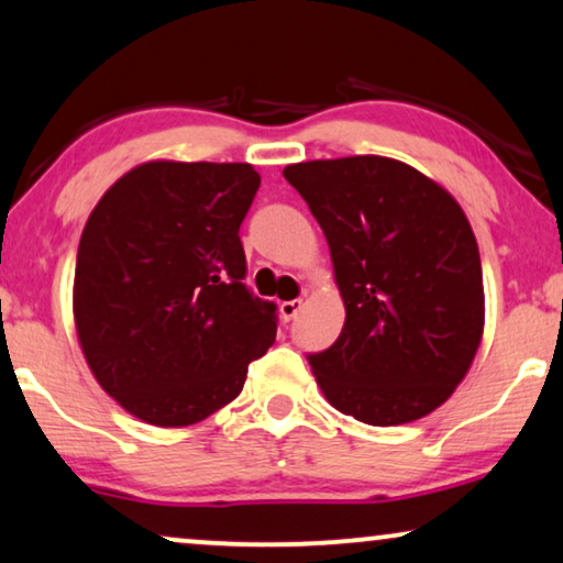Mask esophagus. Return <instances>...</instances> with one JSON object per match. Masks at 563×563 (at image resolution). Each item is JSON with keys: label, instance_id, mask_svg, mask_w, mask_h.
<instances>
[{"label": "esophagus", "instance_id": "obj_1", "mask_svg": "<svg viewBox=\"0 0 563 563\" xmlns=\"http://www.w3.org/2000/svg\"><path fill=\"white\" fill-rule=\"evenodd\" d=\"M299 309H301V299H289V301H282V305H279V314H282V320H284V322L295 320Z\"/></svg>", "mask_w": 563, "mask_h": 563}]
</instances>
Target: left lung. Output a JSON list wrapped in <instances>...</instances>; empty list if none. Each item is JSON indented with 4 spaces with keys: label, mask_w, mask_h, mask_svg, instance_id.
<instances>
[{
    "label": "left lung",
    "mask_w": 563,
    "mask_h": 563,
    "mask_svg": "<svg viewBox=\"0 0 563 563\" xmlns=\"http://www.w3.org/2000/svg\"><path fill=\"white\" fill-rule=\"evenodd\" d=\"M328 239L345 301L309 365L338 411L371 427L427 417L467 376L485 324L483 266L457 200L398 159L284 167Z\"/></svg>",
    "instance_id": "1"
}]
</instances>
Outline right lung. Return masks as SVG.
I'll list each match as a JSON object with an SVG mask.
<instances>
[{
  "mask_svg": "<svg viewBox=\"0 0 563 563\" xmlns=\"http://www.w3.org/2000/svg\"><path fill=\"white\" fill-rule=\"evenodd\" d=\"M262 177L243 162H146L106 190L80 235L73 314L96 380L154 427H187L241 394L276 338L239 228Z\"/></svg>",
  "mask_w": 563,
  "mask_h": 563,
  "instance_id": "add662e5",
  "label": "right lung"
}]
</instances>
